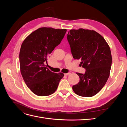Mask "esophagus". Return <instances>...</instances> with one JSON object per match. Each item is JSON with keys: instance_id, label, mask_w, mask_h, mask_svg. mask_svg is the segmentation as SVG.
<instances>
[{"instance_id": "1", "label": "esophagus", "mask_w": 127, "mask_h": 127, "mask_svg": "<svg viewBox=\"0 0 127 127\" xmlns=\"http://www.w3.org/2000/svg\"><path fill=\"white\" fill-rule=\"evenodd\" d=\"M70 74H71L70 72H68V73H65V74H64V75L66 76H68V75H69Z\"/></svg>"}]
</instances>
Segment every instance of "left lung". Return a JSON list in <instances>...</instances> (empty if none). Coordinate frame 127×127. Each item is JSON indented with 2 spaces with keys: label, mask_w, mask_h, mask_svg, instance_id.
I'll return each instance as SVG.
<instances>
[{
  "label": "left lung",
  "mask_w": 127,
  "mask_h": 127,
  "mask_svg": "<svg viewBox=\"0 0 127 127\" xmlns=\"http://www.w3.org/2000/svg\"><path fill=\"white\" fill-rule=\"evenodd\" d=\"M67 36L73 58L81 60L86 69L85 74L76 73L80 80L72 90L80 96H93L109 78L112 64L110 48L104 37L94 30H70Z\"/></svg>",
  "instance_id": "1"
}]
</instances>
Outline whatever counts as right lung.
Here are the masks:
<instances>
[{
	"mask_svg": "<svg viewBox=\"0 0 127 127\" xmlns=\"http://www.w3.org/2000/svg\"><path fill=\"white\" fill-rule=\"evenodd\" d=\"M66 31V29L41 28L31 33L22 44L19 55L21 74L27 86L37 96L53 94L64 76L62 72H51L44 63Z\"/></svg>",
	"mask_w": 127,
	"mask_h": 127,
	"instance_id": "add662e5",
	"label": "right lung"
}]
</instances>
